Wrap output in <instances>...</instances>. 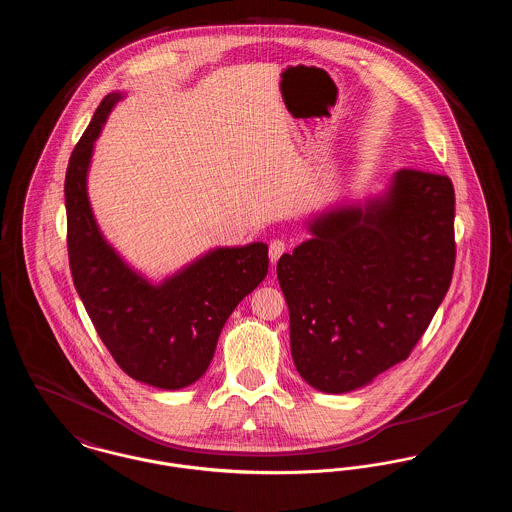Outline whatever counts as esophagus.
Listing matches in <instances>:
<instances>
[{"label": "esophagus", "instance_id": "obj_1", "mask_svg": "<svg viewBox=\"0 0 512 512\" xmlns=\"http://www.w3.org/2000/svg\"><path fill=\"white\" fill-rule=\"evenodd\" d=\"M286 249H288V245H286L284 240H272L270 245H268V257H270V261L276 263V261L282 257V253H286Z\"/></svg>", "mask_w": 512, "mask_h": 512}]
</instances>
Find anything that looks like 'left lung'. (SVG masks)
Wrapping results in <instances>:
<instances>
[{"mask_svg": "<svg viewBox=\"0 0 512 512\" xmlns=\"http://www.w3.org/2000/svg\"><path fill=\"white\" fill-rule=\"evenodd\" d=\"M455 190L401 169L384 194L309 220L311 238L276 265L301 378L347 393L405 361L449 290Z\"/></svg>", "mask_w": 512, "mask_h": 512, "instance_id": "obj_1", "label": "left lung"}]
</instances>
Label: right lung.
Wrapping results in <instances>:
<instances>
[{
    "label": "right lung",
    "mask_w": 512,
    "mask_h": 512,
    "mask_svg": "<svg viewBox=\"0 0 512 512\" xmlns=\"http://www.w3.org/2000/svg\"><path fill=\"white\" fill-rule=\"evenodd\" d=\"M122 98L121 92L103 98L69 159L65 207L74 288L99 338L130 378L159 390H182L205 374L224 322L265 280L268 245L211 249L159 284L122 259L101 234L88 197L94 142Z\"/></svg>",
    "instance_id": "right-lung-1"
}]
</instances>
